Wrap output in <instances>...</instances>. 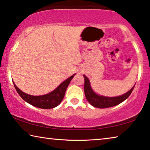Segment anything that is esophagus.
Wrapping results in <instances>:
<instances>
[{"label": "esophagus", "instance_id": "34e87169", "mask_svg": "<svg viewBox=\"0 0 150 150\" xmlns=\"http://www.w3.org/2000/svg\"><path fill=\"white\" fill-rule=\"evenodd\" d=\"M79 73H82V71H81V70H79Z\"/></svg>", "mask_w": 150, "mask_h": 150}]
</instances>
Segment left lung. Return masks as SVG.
Instances as JSON below:
<instances>
[{
    "instance_id": "8db88e82",
    "label": "left lung",
    "mask_w": 150,
    "mask_h": 150,
    "mask_svg": "<svg viewBox=\"0 0 150 150\" xmlns=\"http://www.w3.org/2000/svg\"><path fill=\"white\" fill-rule=\"evenodd\" d=\"M83 77L85 79L84 92L86 99L91 106L99 108H110V107L117 106V105L120 104L129 98L131 93H132L135 86L134 85V86L130 90L121 96L116 97L104 96L98 95V93H96L91 88L90 81L88 78L85 75H83Z\"/></svg>"
}]
</instances>
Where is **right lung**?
I'll return each mask as SVG.
<instances>
[{
  "instance_id": "add662e5",
  "label": "right lung",
  "mask_w": 150,
  "mask_h": 150,
  "mask_svg": "<svg viewBox=\"0 0 150 150\" xmlns=\"http://www.w3.org/2000/svg\"><path fill=\"white\" fill-rule=\"evenodd\" d=\"M76 74L73 75L67 79L65 81L62 82L59 86L51 92L42 96H32L28 94L17 87L15 83L13 82L15 88L19 93V95L23 100L28 102L32 106L37 108L42 109H51L55 108L61 104L62 100H63L66 89L73 77Z\"/></svg>"
}]
</instances>
